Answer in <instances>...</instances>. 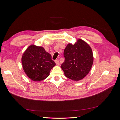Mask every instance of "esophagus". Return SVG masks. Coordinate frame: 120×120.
<instances>
[{"instance_id":"esophagus-1","label":"esophagus","mask_w":120,"mask_h":120,"mask_svg":"<svg viewBox=\"0 0 120 120\" xmlns=\"http://www.w3.org/2000/svg\"><path fill=\"white\" fill-rule=\"evenodd\" d=\"M55 62H56V64L57 65V66H59V65L60 64V61H59V60H56Z\"/></svg>"}]
</instances>
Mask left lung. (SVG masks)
<instances>
[{"label": "left lung", "instance_id": "obj_1", "mask_svg": "<svg viewBox=\"0 0 120 120\" xmlns=\"http://www.w3.org/2000/svg\"><path fill=\"white\" fill-rule=\"evenodd\" d=\"M64 56L65 60L61 68L66 77L78 81L88 74L94 57L92 49L86 42L78 39L74 45L68 43L64 50Z\"/></svg>", "mask_w": 120, "mask_h": 120}]
</instances>
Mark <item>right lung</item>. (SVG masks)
Returning a JSON list of instances; mask_svg holds the SVG:
<instances>
[{
  "mask_svg": "<svg viewBox=\"0 0 120 120\" xmlns=\"http://www.w3.org/2000/svg\"><path fill=\"white\" fill-rule=\"evenodd\" d=\"M23 69L31 80L40 82L49 75L56 65L52 56L41 46L31 45L23 53L21 59Z\"/></svg>",
  "mask_w": 120,
  "mask_h": 120,
  "instance_id": "1",
  "label": "right lung"
}]
</instances>
